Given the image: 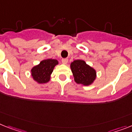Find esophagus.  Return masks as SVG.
Masks as SVG:
<instances>
[{
  "instance_id": "obj_1",
  "label": "esophagus",
  "mask_w": 132,
  "mask_h": 132,
  "mask_svg": "<svg viewBox=\"0 0 132 132\" xmlns=\"http://www.w3.org/2000/svg\"><path fill=\"white\" fill-rule=\"evenodd\" d=\"M68 60L67 59V58H64V59L62 60V64H66L67 63H68Z\"/></svg>"
}]
</instances>
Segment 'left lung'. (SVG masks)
I'll use <instances>...</instances> for the list:
<instances>
[{"label": "left lung", "mask_w": 132, "mask_h": 132, "mask_svg": "<svg viewBox=\"0 0 132 132\" xmlns=\"http://www.w3.org/2000/svg\"><path fill=\"white\" fill-rule=\"evenodd\" d=\"M75 81L84 86L92 85L97 78V72L82 60H76L70 64Z\"/></svg>", "instance_id": "left-lung-1"}]
</instances>
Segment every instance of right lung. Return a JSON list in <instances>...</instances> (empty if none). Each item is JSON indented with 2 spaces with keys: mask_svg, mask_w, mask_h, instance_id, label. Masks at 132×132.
<instances>
[{
  "mask_svg": "<svg viewBox=\"0 0 132 132\" xmlns=\"http://www.w3.org/2000/svg\"><path fill=\"white\" fill-rule=\"evenodd\" d=\"M59 64L55 59H44L31 69V75L34 81L38 84L47 83L51 79V75L54 67Z\"/></svg>",
  "mask_w": 132,
  "mask_h": 132,
  "instance_id": "right-lung-1",
  "label": "right lung"
}]
</instances>
